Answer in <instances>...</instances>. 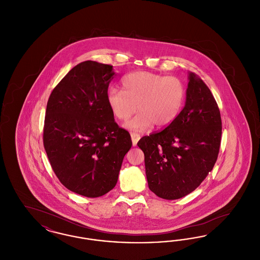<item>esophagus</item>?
I'll return each mask as SVG.
<instances>
[{
	"mask_svg": "<svg viewBox=\"0 0 260 260\" xmlns=\"http://www.w3.org/2000/svg\"><path fill=\"white\" fill-rule=\"evenodd\" d=\"M131 136H132V140H133V145L136 146L137 142H138V140L140 139V136L138 134H136V133H132Z\"/></svg>",
	"mask_w": 260,
	"mask_h": 260,
	"instance_id": "1",
	"label": "esophagus"
}]
</instances>
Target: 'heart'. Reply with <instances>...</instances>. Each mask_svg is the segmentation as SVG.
Returning <instances> with one entry per match:
<instances>
[{
  "mask_svg": "<svg viewBox=\"0 0 260 260\" xmlns=\"http://www.w3.org/2000/svg\"><path fill=\"white\" fill-rule=\"evenodd\" d=\"M123 90L111 87L107 103L120 121L129 119L137 108L140 112L125 126L136 132L147 131L153 124L165 127L172 124L181 111L185 100L184 83L174 76L149 71H136L122 80Z\"/></svg>",
  "mask_w": 260,
  "mask_h": 260,
  "instance_id": "1",
  "label": "heart"
}]
</instances>
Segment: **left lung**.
Returning <instances> with one entry per match:
<instances>
[{"label": "left lung", "instance_id": "obj_1", "mask_svg": "<svg viewBox=\"0 0 260 260\" xmlns=\"http://www.w3.org/2000/svg\"><path fill=\"white\" fill-rule=\"evenodd\" d=\"M221 134L215 99L198 75L190 73L185 106L177 118L137 143L144 153L149 189L166 200L193 192L213 169Z\"/></svg>", "mask_w": 260, "mask_h": 260}]
</instances>
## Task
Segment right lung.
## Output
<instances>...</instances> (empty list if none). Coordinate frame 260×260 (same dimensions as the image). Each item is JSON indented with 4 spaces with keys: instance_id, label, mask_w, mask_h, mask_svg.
Masks as SVG:
<instances>
[{
    "instance_id": "add662e5",
    "label": "right lung",
    "mask_w": 260,
    "mask_h": 260,
    "mask_svg": "<svg viewBox=\"0 0 260 260\" xmlns=\"http://www.w3.org/2000/svg\"><path fill=\"white\" fill-rule=\"evenodd\" d=\"M113 66L81 62L50 93L44 124V147L63 185L87 198L112 190L131 135L120 127L107 103Z\"/></svg>"
}]
</instances>
